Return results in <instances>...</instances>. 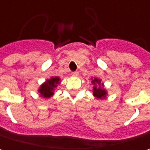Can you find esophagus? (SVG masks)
I'll return each mask as SVG.
<instances>
[{
    "label": "esophagus",
    "mask_w": 150,
    "mask_h": 150,
    "mask_svg": "<svg viewBox=\"0 0 150 150\" xmlns=\"http://www.w3.org/2000/svg\"><path fill=\"white\" fill-rule=\"evenodd\" d=\"M78 75H79V73H78L77 71L72 72V75H73V76H78Z\"/></svg>",
    "instance_id": "34e87169"
}]
</instances>
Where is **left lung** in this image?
<instances>
[{"label": "left lung", "mask_w": 150, "mask_h": 150, "mask_svg": "<svg viewBox=\"0 0 150 150\" xmlns=\"http://www.w3.org/2000/svg\"><path fill=\"white\" fill-rule=\"evenodd\" d=\"M92 84L94 85L93 87V96L98 99H105L107 97L108 92L104 88V84L102 82V80L98 78H94L92 79Z\"/></svg>", "instance_id": "obj_1"}]
</instances>
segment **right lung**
<instances>
[{"label":"right lung","instance_id":"add662e5","mask_svg":"<svg viewBox=\"0 0 150 150\" xmlns=\"http://www.w3.org/2000/svg\"><path fill=\"white\" fill-rule=\"evenodd\" d=\"M60 81H61V78L58 76L51 77L50 79L46 80L45 82H43L38 89L40 96L45 99H49L51 96H54V91L60 84Z\"/></svg>","mask_w":150,"mask_h":150}]
</instances>
